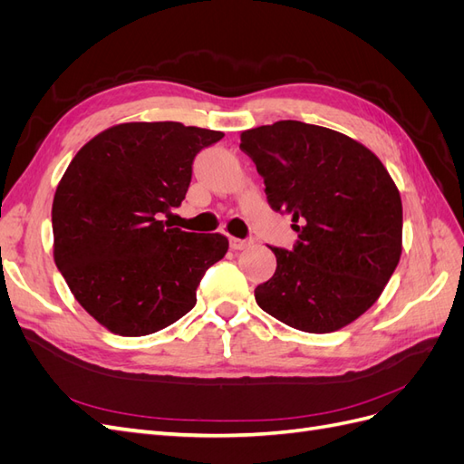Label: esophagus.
I'll return each instance as SVG.
<instances>
[{"label": "esophagus", "mask_w": 464, "mask_h": 464, "mask_svg": "<svg viewBox=\"0 0 464 464\" xmlns=\"http://www.w3.org/2000/svg\"><path fill=\"white\" fill-rule=\"evenodd\" d=\"M251 244H254V240H251V237H247V240H240V237H230V249H234V251L246 249Z\"/></svg>", "instance_id": "esophagus-1"}]
</instances>
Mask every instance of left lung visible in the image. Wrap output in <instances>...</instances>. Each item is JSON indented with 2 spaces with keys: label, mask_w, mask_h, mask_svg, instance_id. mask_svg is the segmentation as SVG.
<instances>
[{
  "label": "left lung",
  "mask_w": 464,
  "mask_h": 464,
  "mask_svg": "<svg viewBox=\"0 0 464 464\" xmlns=\"http://www.w3.org/2000/svg\"><path fill=\"white\" fill-rule=\"evenodd\" d=\"M266 201L290 213L294 247H271L276 271L256 288L263 312L331 333L370 310L402 251V203L375 154L339 131L283 120L242 133Z\"/></svg>",
  "instance_id": "left-lung-1"
}]
</instances>
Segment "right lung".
I'll list each match as a JSON object with an SVG mask.
<instances>
[{
    "label": "right lung",
    "mask_w": 464,
    "mask_h": 464,
    "mask_svg": "<svg viewBox=\"0 0 464 464\" xmlns=\"http://www.w3.org/2000/svg\"><path fill=\"white\" fill-rule=\"evenodd\" d=\"M224 133L178 121L120 123L82 147L52 205L53 259L69 290L108 331L157 333L198 302L222 234L172 228L198 152Z\"/></svg>",
    "instance_id": "1"
}]
</instances>
